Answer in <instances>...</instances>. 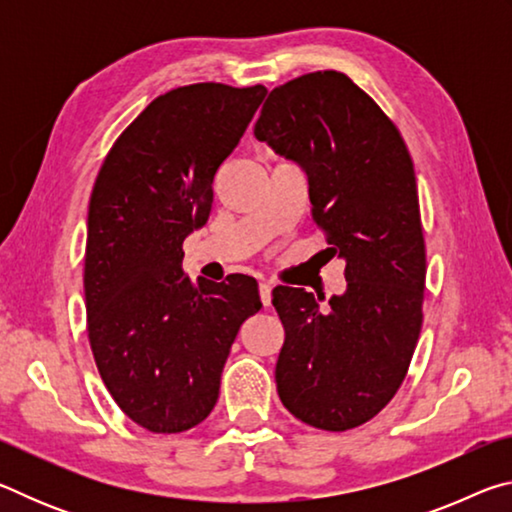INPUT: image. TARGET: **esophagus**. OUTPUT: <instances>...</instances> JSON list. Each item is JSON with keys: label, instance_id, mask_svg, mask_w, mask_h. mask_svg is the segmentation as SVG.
I'll return each instance as SVG.
<instances>
[{"label": "esophagus", "instance_id": "obj_1", "mask_svg": "<svg viewBox=\"0 0 512 512\" xmlns=\"http://www.w3.org/2000/svg\"><path fill=\"white\" fill-rule=\"evenodd\" d=\"M259 300H262L264 307H271V300H273V287L268 282L259 284Z\"/></svg>", "mask_w": 512, "mask_h": 512}]
</instances>
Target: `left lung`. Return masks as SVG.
Instances as JSON below:
<instances>
[{"mask_svg": "<svg viewBox=\"0 0 512 512\" xmlns=\"http://www.w3.org/2000/svg\"><path fill=\"white\" fill-rule=\"evenodd\" d=\"M255 137L307 173L311 216L345 259L348 282L327 309L325 296L273 289L284 325L277 395L309 427L354 429L393 400L422 327L427 255L409 149L334 69L268 94Z\"/></svg>", "mask_w": 512, "mask_h": 512, "instance_id": "8db88e82", "label": "left lung"}]
</instances>
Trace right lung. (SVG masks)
Here are the masks:
<instances>
[{
	"instance_id": "1",
	"label": "right lung",
	"mask_w": 512,
	"mask_h": 512,
	"mask_svg": "<svg viewBox=\"0 0 512 512\" xmlns=\"http://www.w3.org/2000/svg\"><path fill=\"white\" fill-rule=\"evenodd\" d=\"M266 97L264 85L194 83L160 94L112 144L94 183L85 311L94 361L128 418L153 433L203 422L244 320L262 309L255 277L183 271V241L212 210V183Z\"/></svg>"
}]
</instances>
